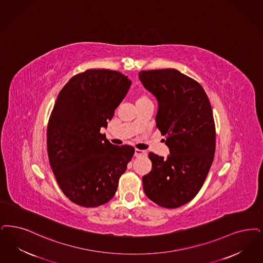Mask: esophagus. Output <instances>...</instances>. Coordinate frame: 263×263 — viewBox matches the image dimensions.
<instances>
[{
	"mask_svg": "<svg viewBox=\"0 0 263 263\" xmlns=\"http://www.w3.org/2000/svg\"><path fill=\"white\" fill-rule=\"evenodd\" d=\"M145 156H147V152H146V151L139 149V148H136V149H135V157H136V158L145 157Z\"/></svg>",
	"mask_w": 263,
	"mask_h": 263,
	"instance_id": "34e87169",
	"label": "esophagus"
}]
</instances>
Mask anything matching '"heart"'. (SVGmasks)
Returning a JSON list of instances; mask_svg holds the SVG:
<instances>
[{"label":"heart","mask_w":263,"mask_h":263,"mask_svg":"<svg viewBox=\"0 0 263 263\" xmlns=\"http://www.w3.org/2000/svg\"><path fill=\"white\" fill-rule=\"evenodd\" d=\"M146 102H149V99H148L147 95L141 94L138 96L137 104H143V103H146Z\"/></svg>","instance_id":"obj_1"}]
</instances>
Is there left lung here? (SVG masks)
Masks as SVG:
<instances>
[{
  "label": "left lung",
  "mask_w": 263,
  "mask_h": 263,
  "mask_svg": "<svg viewBox=\"0 0 263 263\" xmlns=\"http://www.w3.org/2000/svg\"><path fill=\"white\" fill-rule=\"evenodd\" d=\"M139 77L158 100L156 127L170 151L167 158L148 153L153 167L143 176V189L159 206L176 209L196 197L211 167L212 108L201 85L177 69L142 70Z\"/></svg>",
  "instance_id": "8db88e82"
}]
</instances>
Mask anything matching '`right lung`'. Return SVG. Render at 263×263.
<instances>
[{
  "label": "right lung",
  "mask_w": 263,
  "mask_h": 263,
  "mask_svg": "<svg viewBox=\"0 0 263 263\" xmlns=\"http://www.w3.org/2000/svg\"><path fill=\"white\" fill-rule=\"evenodd\" d=\"M128 76L110 69H87L64 85L49 118L50 165L63 194L83 208L105 204L116 195L135 148L112 145L106 127L128 92Z\"/></svg>",
  "instance_id": "obj_1"
}]
</instances>
